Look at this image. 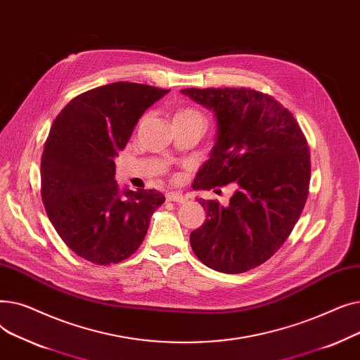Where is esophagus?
Returning a JSON list of instances; mask_svg holds the SVG:
<instances>
[{"label":"esophagus","mask_w":360,"mask_h":360,"mask_svg":"<svg viewBox=\"0 0 360 360\" xmlns=\"http://www.w3.org/2000/svg\"><path fill=\"white\" fill-rule=\"evenodd\" d=\"M166 200L172 201V202H185V197L179 193H167Z\"/></svg>","instance_id":"34e87169"}]
</instances>
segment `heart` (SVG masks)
I'll use <instances>...</instances> for the list:
<instances>
[{"label": "heart", "mask_w": 360, "mask_h": 360, "mask_svg": "<svg viewBox=\"0 0 360 360\" xmlns=\"http://www.w3.org/2000/svg\"><path fill=\"white\" fill-rule=\"evenodd\" d=\"M176 117H186V118H198V120H202V117L200 115L198 112L193 110V109H185V110H181L176 113Z\"/></svg>", "instance_id": "obj_1"}]
</instances>
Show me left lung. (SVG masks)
Wrapping results in <instances>:
<instances>
[{
	"instance_id": "left-lung-1",
	"label": "left lung",
	"mask_w": 360,
	"mask_h": 360,
	"mask_svg": "<svg viewBox=\"0 0 360 360\" xmlns=\"http://www.w3.org/2000/svg\"><path fill=\"white\" fill-rule=\"evenodd\" d=\"M181 93L212 110L217 125L210 159L193 186H235L226 207L198 200L207 217L191 232V248L220 273L255 269L281 247L304 210L311 179L308 143L292 113L269 94L243 87Z\"/></svg>"
}]
</instances>
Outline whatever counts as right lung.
I'll return each mask as SVG.
<instances>
[{
	"label": "right lung",
	"mask_w": 360,
	"mask_h": 360,
	"mask_svg": "<svg viewBox=\"0 0 360 360\" xmlns=\"http://www.w3.org/2000/svg\"><path fill=\"white\" fill-rule=\"evenodd\" d=\"M170 90L112 83L72 99L55 118L41 163L42 200L67 247L101 266L134 254L165 202L115 181V159L143 113Z\"/></svg>",
	"instance_id": "obj_1"
}]
</instances>
